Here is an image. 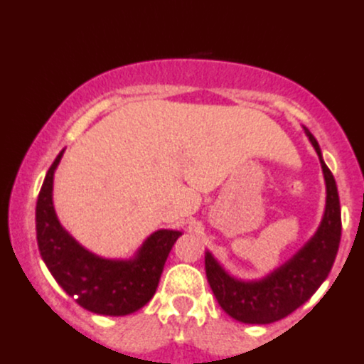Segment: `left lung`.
<instances>
[{
    "label": "left lung",
    "mask_w": 364,
    "mask_h": 364,
    "mask_svg": "<svg viewBox=\"0 0 364 364\" xmlns=\"http://www.w3.org/2000/svg\"><path fill=\"white\" fill-rule=\"evenodd\" d=\"M309 141L319 156L326 183V208L319 228L291 258L258 281H240L205 251V275L218 304L233 319L246 324H270L296 311L317 291L333 267L342 235L338 190L323 160L319 144L307 127Z\"/></svg>",
    "instance_id": "8db88e82"
}]
</instances>
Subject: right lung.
Listing matches in <instances>:
<instances>
[{
  "label": "right lung",
  "mask_w": 364,
  "mask_h": 364,
  "mask_svg": "<svg viewBox=\"0 0 364 364\" xmlns=\"http://www.w3.org/2000/svg\"><path fill=\"white\" fill-rule=\"evenodd\" d=\"M57 155L45 176L36 202V239L40 255L60 288L80 307L101 316H127L151 300L179 230H156L129 259H109L78 244L60 225L53 209Z\"/></svg>",
  "instance_id": "obj_1"
}]
</instances>
